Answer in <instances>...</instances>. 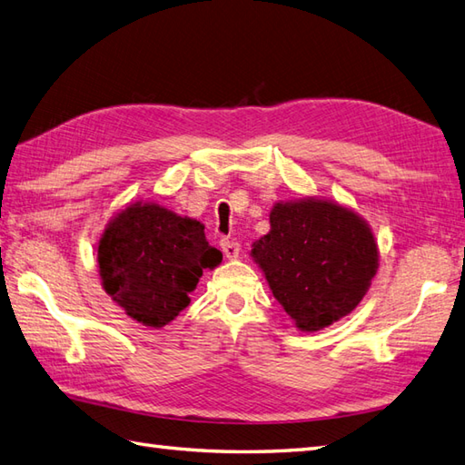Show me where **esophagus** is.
I'll list each match as a JSON object with an SVG mask.
<instances>
[{
  "mask_svg": "<svg viewBox=\"0 0 465 465\" xmlns=\"http://www.w3.org/2000/svg\"><path fill=\"white\" fill-rule=\"evenodd\" d=\"M222 252L227 260H235L240 255V243L233 240H222Z\"/></svg>",
  "mask_w": 465,
  "mask_h": 465,
  "instance_id": "34e87169",
  "label": "esophagus"
}]
</instances>
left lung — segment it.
<instances>
[{
	"mask_svg": "<svg viewBox=\"0 0 465 465\" xmlns=\"http://www.w3.org/2000/svg\"><path fill=\"white\" fill-rule=\"evenodd\" d=\"M250 255L300 331H320L351 313L380 265L370 223L325 197L275 202L270 232Z\"/></svg>",
	"mask_w": 465,
	"mask_h": 465,
	"instance_id": "8db88e82",
	"label": "left lung"
}]
</instances>
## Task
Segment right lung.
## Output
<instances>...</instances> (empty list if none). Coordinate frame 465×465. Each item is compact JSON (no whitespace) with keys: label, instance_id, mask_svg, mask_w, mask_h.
<instances>
[{"label":"right lung","instance_id":"add662e5","mask_svg":"<svg viewBox=\"0 0 465 465\" xmlns=\"http://www.w3.org/2000/svg\"><path fill=\"white\" fill-rule=\"evenodd\" d=\"M222 258L202 222L143 200L117 212L97 243L105 293L134 322L155 330L190 305L203 270H215Z\"/></svg>","mask_w":465,"mask_h":465}]
</instances>
